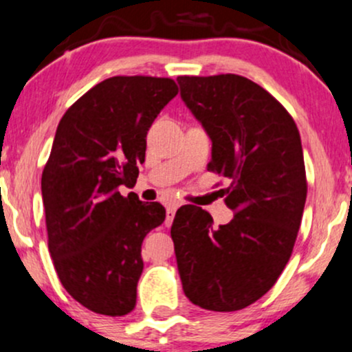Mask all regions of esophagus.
<instances>
[{"label":"esophagus","mask_w":352,"mask_h":352,"mask_svg":"<svg viewBox=\"0 0 352 352\" xmlns=\"http://www.w3.org/2000/svg\"><path fill=\"white\" fill-rule=\"evenodd\" d=\"M176 214V205H169L168 210H166V225H171L173 220H175Z\"/></svg>","instance_id":"1"}]
</instances>
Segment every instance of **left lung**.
I'll return each instance as SVG.
<instances>
[{
  "label": "left lung",
  "instance_id": "obj_1",
  "mask_svg": "<svg viewBox=\"0 0 352 352\" xmlns=\"http://www.w3.org/2000/svg\"><path fill=\"white\" fill-rule=\"evenodd\" d=\"M181 99L211 139L208 168L232 183L235 217L213 218L184 205L171 226L184 296L217 312L240 311L265 296L292 253L304 213L300 134L265 89L240 75L177 77Z\"/></svg>",
  "mask_w": 352,
  "mask_h": 352
}]
</instances>
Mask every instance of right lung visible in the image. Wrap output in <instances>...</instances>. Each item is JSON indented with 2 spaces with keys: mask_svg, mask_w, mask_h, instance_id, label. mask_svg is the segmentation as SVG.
<instances>
[{
  "mask_svg": "<svg viewBox=\"0 0 352 352\" xmlns=\"http://www.w3.org/2000/svg\"><path fill=\"white\" fill-rule=\"evenodd\" d=\"M176 94L171 78L111 77L56 127L41 175L48 250L67 292L92 312L119 317L135 307L142 240L166 210L135 192L124 198L119 186L135 184L147 131Z\"/></svg>",
  "mask_w": 352,
  "mask_h": 352,
  "instance_id": "right-lung-1",
  "label": "right lung"
}]
</instances>
